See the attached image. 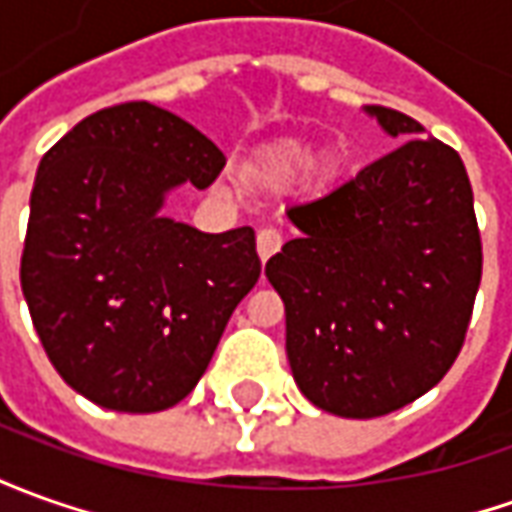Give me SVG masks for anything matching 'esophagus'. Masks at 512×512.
<instances>
[{"label":"esophagus","instance_id":"1","mask_svg":"<svg viewBox=\"0 0 512 512\" xmlns=\"http://www.w3.org/2000/svg\"><path fill=\"white\" fill-rule=\"evenodd\" d=\"M281 242H284V236L278 234L276 228H262V231H259V236H256V250H259V259H262V262H267L273 253H278V250H281Z\"/></svg>","mask_w":512,"mask_h":512}]
</instances>
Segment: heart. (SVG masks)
<instances>
[{
	"instance_id": "1",
	"label": "heart",
	"mask_w": 512,
	"mask_h": 512,
	"mask_svg": "<svg viewBox=\"0 0 512 512\" xmlns=\"http://www.w3.org/2000/svg\"><path fill=\"white\" fill-rule=\"evenodd\" d=\"M309 158H312V144L303 142V139H281V142L264 147L262 153L242 169V178L256 189L284 186L295 175H301V169L309 164ZM334 164H337L334 155H320L315 161L320 172H331Z\"/></svg>"
}]
</instances>
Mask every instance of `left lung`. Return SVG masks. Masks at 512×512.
Here are the masks:
<instances>
[{"instance_id":"left-lung-1","label":"left lung","mask_w":512,"mask_h":512,"mask_svg":"<svg viewBox=\"0 0 512 512\" xmlns=\"http://www.w3.org/2000/svg\"><path fill=\"white\" fill-rule=\"evenodd\" d=\"M365 111L401 144L292 206L298 234L264 267L287 312L295 384L343 418L401 410L446 376L482 278L463 158L412 116Z\"/></svg>"}]
</instances>
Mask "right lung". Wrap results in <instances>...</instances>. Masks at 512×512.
<instances>
[{
    "instance_id": "add662e5",
    "label": "right lung",
    "mask_w": 512,
    "mask_h": 512,
    "mask_svg": "<svg viewBox=\"0 0 512 512\" xmlns=\"http://www.w3.org/2000/svg\"><path fill=\"white\" fill-rule=\"evenodd\" d=\"M222 167L217 144L150 102L86 116L38 164L21 292L63 382L105 410L189 396L259 281L253 228L161 217L172 189H206Z\"/></svg>"
}]
</instances>
